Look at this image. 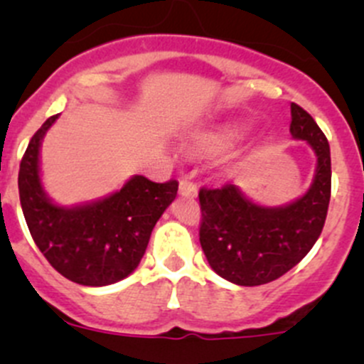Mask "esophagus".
<instances>
[{
    "label": "esophagus",
    "mask_w": 364,
    "mask_h": 364,
    "mask_svg": "<svg viewBox=\"0 0 364 364\" xmlns=\"http://www.w3.org/2000/svg\"><path fill=\"white\" fill-rule=\"evenodd\" d=\"M179 193L185 197H196L197 196V185L193 181H190V179L183 178L181 181H179Z\"/></svg>",
    "instance_id": "obj_1"
}]
</instances>
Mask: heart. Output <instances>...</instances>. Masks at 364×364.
<instances>
[{
	"instance_id": "obj_1",
	"label": "heart",
	"mask_w": 364,
	"mask_h": 364,
	"mask_svg": "<svg viewBox=\"0 0 364 364\" xmlns=\"http://www.w3.org/2000/svg\"><path fill=\"white\" fill-rule=\"evenodd\" d=\"M236 139L237 134L234 130H222L216 132V134L204 135L200 146L205 149H211V151H223V149L230 148L236 142Z\"/></svg>"
}]
</instances>
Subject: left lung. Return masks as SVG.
I'll list each match as a JSON object with an SVG mask.
<instances>
[{"instance_id": "8db88e82", "label": "left lung", "mask_w": 364, "mask_h": 364, "mask_svg": "<svg viewBox=\"0 0 364 364\" xmlns=\"http://www.w3.org/2000/svg\"><path fill=\"white\" fill-rule=\"evenodd\" d=\"M291 134L317 156L311 186L291 204L252 203L236 185L200 188L199 240L216 274L243 287L269 284L296 266L318 240L331 199V153L326 135L303 107L291 104Z\"/></svg>"}]
</instances>
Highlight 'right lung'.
I'll use <instances>...</instances> for the list:
<instances>
[{"label":"right lung","instance_id":"right-lung-1","mask_svg":"<svg viewBox=\"0 0 364 364\" xmlns=\"http://www.w3.org/2000/svg\"><path fill=\"white\" fill-rule=\"evenodd\" d=\"M58 119L50 116L29 141L19 168V197L33 241L68 280L102 287L123 280L141 262L153 227L178 193V181L134 176L123 188L95 203L54 204L40 181V146Z\"/></svg>","mask_w":364,"mask_h":364}]
</instances>
